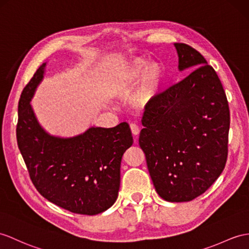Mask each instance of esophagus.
<instances>
[{"instance_id": "34e87169", "label": "esophagus", "mask_w": 249, "mask_h": 249, "mask_svg": "<svg viewBox=\"0 0 249 249\" xmlns=\"http://www.w3.org/2000/svg\"><path fill=\"white\" fill-rule=\"evenodd\" d=\"M130 129H131V132H132V134L134 135V136H137L138 134H139V126L136 124H130Z\"/></svg>"}]
</instances>
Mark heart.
Listing matches in <instances>:
<instances>
[{
    "mask_svg": "<svg viewBox=\"0 0 249 249\" xmlns=\"http://www.w3.org/2000/svg\"><path fill=\"white\" fill-rule=\"evenodd\" d=\"M141 82L135 96V106L147 108L160 93L161 70L159 64L149 63L143 59L132 60L115 74L111 93L116 98H128Z\"/></svg>",
    "mask_w": 249,
    "mask_h": 249,
    "instance_id": "heart-1",
    "label": "heart"
}]
</instances>
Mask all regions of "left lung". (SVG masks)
Here are the masks:
<instances>
[{"instance_id":"left-lung-1","label":"left lung","mask_w":249,"mask_h":249,"mask_svg":"<svg viewBox=\"0 0 249 249\" xmlns=\"http://www.w3.org/2000/svg\"><path fill=\"white\" fill-rule=\"evenodd\" d=\"M180 82L157 95L144 112L139 145L159 196L168 202L199 196L223 172L228 154L229 107L219 76L185 43H174Z\"/></svg>"}]
</instances>
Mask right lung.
<instances>
[{
	"label": "right lung",
	"instance_id": "obj_1",
	"mask_svg": "<svg viewBox=\"0 0 249 249\" xmlns=\"http://www.w3.org/2000/svg\"><path fill=\"white\" fill-rule=\"evenodd\" d=\"M45 66H40L21 94L18 147L42 196L74 213H101L118 196L121 159L133 143L130 126L126 123L108 129L92 126L69 138L48 134L30 106Z\"/></svg>",
	"mask_w": 249,
	"mask_h": 249
}]
</instances>
